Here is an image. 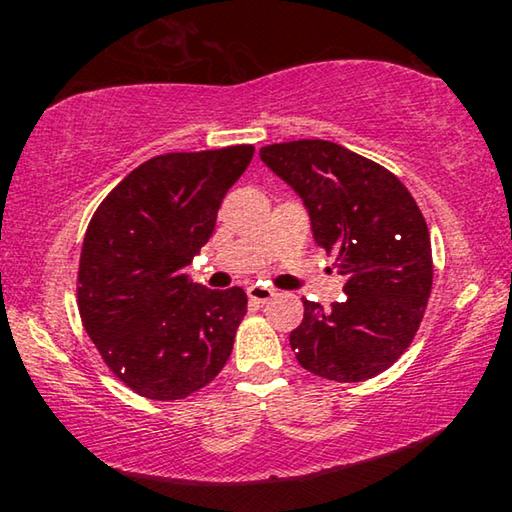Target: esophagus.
<instances>
[{
    "mask_svg": "<svg viewBox=\"0 0 512 512\" xmlns=\"http://www.w3.org/2000/svg\"><path fill=\"white\" fill-rule=\"evenodd\" d=\"M275 296V289L271 287H264V284H253V287H248V298L257 302V305H264Z\"/></svg>",
    "mask_w": 512,
    "mask_h": 512,
    "instance_id": "obj_1",
    "label": "esophagus"
}]
</instances>
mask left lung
Listing matches in <instances>:
<instances>
[{
    "mask_svg": "<svg viewBox=\"0 0 512 512\" xmlns=\"http://www.w3.org/2000/svg\"><path fill=\"white\" fill-rule=\"evenodd\" d=\"M259 158L305 203L311 232L345 277V298L323 309L302 300L289 336L298 363L318 377L366 381L402 357L431 296L427 221L391 171L327 140L282 142Z\"/></svg>",
    "mask_w": 512,
    "mask_h": 512,
    "instance_id": "obj_1",
    "label": "left lung"
}]
</instances>
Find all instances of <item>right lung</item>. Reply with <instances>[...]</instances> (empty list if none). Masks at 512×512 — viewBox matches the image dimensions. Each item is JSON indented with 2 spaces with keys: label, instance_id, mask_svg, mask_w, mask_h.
I'll return each mask as SVG.
<instances>
[{
  "label": "right lung",
  "instance_id": "right-lung-1",
  "mask_svg": "<svg viewBox=\"0 0 512 512\" xmlns=\"http://www.w3.org/2000/svg\"><path fill=\"white\" fill-rule=\"evenodd\" d=\"M255 146L164 153L103 198L79 264L85 332L119 381L149 400H185L219 375L246 316L244 289L210 291L185 266L212 237L223 196Z\"/></svg>",
  "mask_w": 512,
  "mask_h": 512
}]
</instances>
